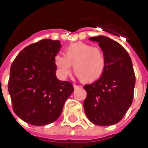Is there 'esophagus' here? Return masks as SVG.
I'll use <instances>...</instances> for the list:
<instances>
[{
  "mask_svg": "<svg viewBox=\"0 0 148 148\" xmlns=\"http://www.w3.org/2000/svg\"><path fill=\"white\" fill-rule=\"evenodd\" d=\"M73 86H74V89H78L82 87L81 86H78V85H76V84H74V85H73Z\"/></svg>",
  "mask_w": 148,
  "mask_h": 148,
  "instance_id": "1",
  "label": "esophagus"
}]
</instances>
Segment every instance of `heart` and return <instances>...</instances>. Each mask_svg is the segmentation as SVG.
<instances>
[{
	"mask_svg": "<svg viewBox=\"0 0 148 148\" xmlns=\"http://www.w3.org/2000/svg\"><path fill=\"white\" fill-rule=\"evenodd\" d=\"M54 65L60 78L68 77L73 65L75 73L84 82L98 80L104 73L106 59L104 51L98 47L82 42L71 43L64 50V55L56 54Z\"/></svg>",
	"mask_w": 148,
	"mask_h": 148,
	"instance_id": "1",
	"label": "heart"
}]
</instances>
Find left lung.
Returning <instances> with one entry per match:
<instances>
[{"label":"left lung","instance_id":"1","mask_svg":"<svg viewBox=\"0 0 148 148\" xmlns=\"http://www.w3.org/2000/svg\"><path fill=\"white\" fill-rule=\"evenodd\" d=\"M99 43L104 51V73L92 84L84 86L87 95L84 110L90 122L109 126L119 122L133 102L135 74L128 52L116 41L105 36L89 38Z\"/></svg>","mask_w":148,"mask_h":148}]
</instances>
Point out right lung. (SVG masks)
Returning <instances> with one entry per match:
<instances>
[{"label": "right lung", "mask_w": 148, "mask_h": 148, "mask_svg": "<svg viewBox=\"0 0 148 148\" xmlns=\"http://www.w3.org/2000/svg\"><path fill=\"white\" fill-rule=\"evenodd\" d=\"M58 40L42 39L17 55L10 70L8 90L13 110L26 123L42 126L57 120L74 88L56 77Z\"/></svg>", "instance_id": "add662e5"}]
</instances>
